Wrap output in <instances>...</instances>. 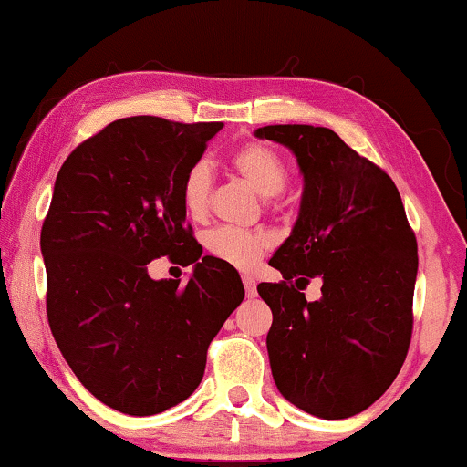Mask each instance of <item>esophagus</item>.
I'll use <instances>...</instances> for the list:
<instances>
[{
	"label": "esophagus",
	"mask_w": 467,
	"mask_h": 467,
	"mask_svg": "<svg viewBox=\"0 0 467 467\" xmlns=\"http://www.w3.org/2000/svg\"><path fill=\"white\" fill-rule=\"evenodd\" d=\"M242 283H244V289H246V296H248V297L257 296V285H254V278H251V276H242Z\"/></svg>",
	"instance_id": "34e87169"
}]
</instances>
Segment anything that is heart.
Listing matches in <instances>:
<instances>
[{
    "label": "heart",
    "mask_w": 467,
    "mask_h": 467,
    "mask_svg": "<svg viewBox=\"0 0 467 467\" xmlns=\"http://www.w3.org/2000/svg\"><path fill=\"white\" fill-rule=\"evenodd\" d=\"M232 165L261 197L270 200L283 193L289 182V168L276 150L265 144H246L234 152ZM210 191H213V168L206 161L191 165L181 184L182 208L193 221H202L208 214ZM267 242L265 235L242 232L234 227H219L206 235V248L214 259L223 264L253 270L264 257Z\"/></svg>",
    "instance_id": "1"
}]
</instances>
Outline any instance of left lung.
<instances>
[{"label": "left lung", "mask_w": 467, "mask_h": 467, "mask_svg": "<svg viewBox=\"0 0 467 467\" xmlns=\"http://www.w3.org/2000/svg\"><path fill=\"white\" fill-rule=\"evenodd\" d=\"M304 176L291 235L272 254L283 283H261L272 310L267 355L278 391L318 419H347L391 387L412 334L417 238L395 182L336 131L267 125ZM324 280L322 297L301 293Z\"/></svg>", "instance_id": "1"}]
</instances>
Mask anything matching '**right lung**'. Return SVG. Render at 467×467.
Wrapping results in <instances>:
<instances>
[{
  "instance_id": "right-lung-1",
  "label": "right lung",
  "mask_w": 467,
  "mask_h": 467,
  "mask_svg": "<svg viewBox=\"0 0 467 467\" xmlns=\"http://www.w3.org/2000/svg\"><path fill=\"white\" fill-rule=\"evenodd\" d=\"M223 123L119 119L76 146L55 181L40 248L57 347L114 410L149 417L181 404L244 299L234 265L202 257L181 184ZM194 264L187 285L148 276L152 258Z\"/></svg>"
}]
</instances>
